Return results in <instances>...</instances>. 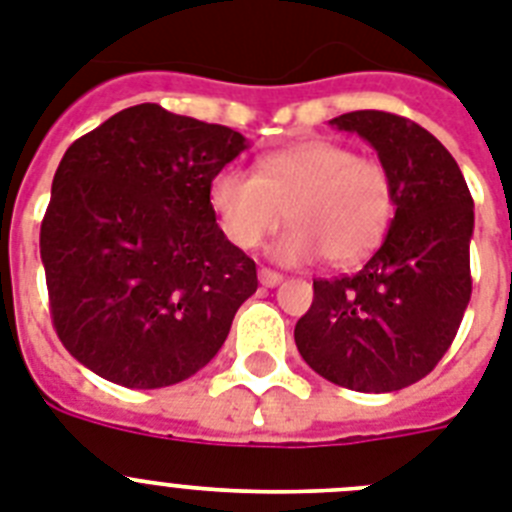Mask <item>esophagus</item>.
<instances>
[{
    "instance_id": "obj_1",
    "label": "esophagus",
    "mask_w": 512,
    "mask_h": 512,
    "mask_svg": "<svg viewBox=\"0 0 512 512\" xmlns=\"http://www.w3.org/2000/svg\"><path fill=\"white\" fill-rule=\"evenodd\" d=\"M281 281H283L281 273H276V270H270V268H260V283H263V286L273 289V286H278Z\"/></svg>"
}]
</instances>
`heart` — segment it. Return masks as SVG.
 Listing matches in <instances>:
<instances>
[{
	"label": "heart",
	"mask_w": 512,
	"mask_h": 512,
	"mask_svg": "<svg viewBox=\"0 0 512 512\" xmlns=\"http://www.w3.org/2000/svg\"><path fill=\"white\" fill-rule=\"evenodd\" d=\"M208 200L226 239L242 249L257 247L289 216L273 244L286 265L320 255L333 265L362 260L382 242L395 208L388 169L325 137L265 153L257 174L226 166L210 179Z\"/></svg>",
	"instance_id": "heart-1"
}]
</instances>
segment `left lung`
Instances as JSON below:
<instances>
[{
  "label": "left lung",
  "mask_w": 512,
  "mask_h": 512,
  "mask_svg": "<svg viewBox=\"0 0 512 512\" xmlns=\"http://www.w3.org/2000/svg\"><path fill=\"white\" fill-rule=\"evenodd\" d=\"M377 150L395 192L388 236L359 273L317 278L296 322L304 362L359 393H393L427 377L450 349L471 299L474 200L445 145L388 111L330 119Z\"/></svg>",
  "instance_id": "1"
}]
</instances>
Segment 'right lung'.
Here are the masks:
<instances>
[{
	"mask_svg": "<svg viewBox=\"0 0 512 512\" xmlns=\"http://www.w3.org/2000/svg\"><path fill=\"white\" fill-rule=\"evenodd\" d=\"M239 132L158 103L119 111L67 148L41 221L51 322L64 349L124 388H166L218 354L257 291L226 239L210 179Z\"/></svg>",
	"mask_w": 512,
	"mask_h": 512,
	"instance_id": "1",
	"label": "right lung"
}]
</instances>
